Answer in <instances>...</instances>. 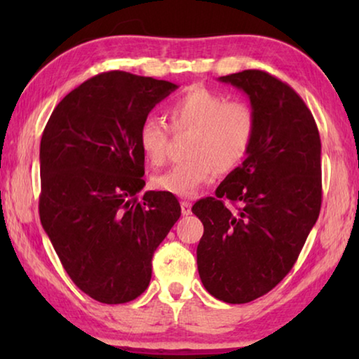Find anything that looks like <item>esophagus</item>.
<instances>
[{"mask_svg": "<svg viewBox=\"0 0 359 359\" xmlns=\"http://www.w3.org/2000/svg\"><path fill=\"white\" fill-rule=\"evenodd\" d=\"M182 215H190L191 214V203L190 201H180Z\"/></svg>", "mask_w": 359, "mask_h": 359, "instance_id": "esophagus-1", "label": "esophagus"}]
</instances>
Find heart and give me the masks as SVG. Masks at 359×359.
<instances>
[{
	"mask_svg": "<svg viewBox=\"0 0 359 359\" xmlns=\"http://www.w3.org/2000/svg\"><path fill=\"white\" fill-rule=\"evenodd\" d=\"M174 133L193 131L187 161L155 175L154 187L177 196H194L218 172L239 168L250 154L257 117L242 100H226L208 88L194 87L168 107ZM171 130L155 117L145 118L137 131V145L151 166L166 163Z\"/></svg>",
	"mask_w": 359,
	"mask_h": 359,
	"instance_id": "heart-1",
	"label": "heart"
}]
</instances>
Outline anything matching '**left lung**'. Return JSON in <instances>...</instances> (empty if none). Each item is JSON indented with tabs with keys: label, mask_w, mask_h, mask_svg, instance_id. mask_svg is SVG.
<instances>
[{
	"label": "left lung",
	"mask_w": 359,
	"mask_h": 359,
	"mask_svg": "<svg viewBox=\"0 0 359 359\" xmlns=\"http://www.w3.org/2000/svg\"><path fill=\"white\" fill-rule=\"evenodd\" d=\"M248 95L257 133L244 163L215 196L194 203L204 224L198 271L204 288L245 304L277 287L294 266L321 208V142L306 102L288 83L259 69L223 76ZM224 201L233 202L229 211Z\"/></svg>",
	"instance_id": "8db88e82"
}]
</instances>
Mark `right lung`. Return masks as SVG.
I'll return each mask as SVG.
<instances>
[{
  "label": "right lung",
  "mask_w": 359,
  "mask_h": 359,
  "mask_svg": "<svg viewBox=\"0 0 359 359\" xmlns=\"http://www.w3.org/2000/svg\"><path fill=\"white\" fill-rule=\"evenodd\" d=\"M175 88L102 72L66 95L42 133V228L76 287L102 304L130 302L147 290L151 257L180 217L172 193L139 198V126Z\"/></svg>",
  "instance_id": "obj_1"
}]
</instances>
